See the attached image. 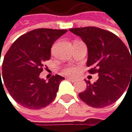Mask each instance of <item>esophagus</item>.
<instances>
[{
	"label": "esophagus",
	"instance_id": "34e87169",
	"mask_svg": "<svg viewBox=\"0 0 132 132\" xmlns=\"http://www.w3.org/2000/svg\"><path fill=\"white\" fill-rule=\"evenodd\" d=\"M67 79L71 80V81H75V80H76V79L74 78V77H67Z\"/></svg>",
	"mask_w": 132,
	"mask_h": 132
}]
</instances>
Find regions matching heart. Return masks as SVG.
Instances as JSON below:
<instances>
[{
    "mask_svg": "<svg viewBox=\"0 0 132 132\" xmlns=\"http://www.w3.org/2000/svg\"><path fill=\"white\" fill-rule=\"evenodd\" d=\"M64 72H67V73H72V72H74V69L73 68H71V67L66 68V69H64Z\"/></svg>",
    "mask_w": 132,
    "mask_h": 132,
    "instance_id": "heart-1",
    "label": "heart"
}]
</instances>
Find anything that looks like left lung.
<instances>
[{
  "instance_id": "left-lung-1",
  "label": "left lung",
  "mask_w": 132,
  "mask_h": 132,
  "mask_svg": "<svg viewBox=\"0 0 132 132\" xmlns=\"http://www.w3.org/2000/svg\"><path fill=\"white\" fill-rule=\"evenodd\" d=\"M87 46L89 72H97L94 84L85 80L86 90L80 99L93 108H104L118 100L132 81V54L119 37L95 27L71 28Z\"/></svg>"
}]
</instances>
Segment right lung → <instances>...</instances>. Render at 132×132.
<instances>
[{
	"instance_id": "add662e5",
	"label": "right lung",
	"mask_w": 132,
	"mask_h": 132,
	"mask_svg": "<svg viewBox=\"0 0 132 132\" xmlns=\"http://www.w3.org/2000/svg\"><path fill=\"white\" fill-rule=\"evenodd\" d=\"M66 32L67 30L51 28L32 30L19 37L5 54L1 72L3 89L5 87L20 105L40 109L55 100L64 77L55 75L46 81L40 73L43 63L51 59L52 45ZM0 78L1 84V70Z\"/></svg>"
}]
</instances>
